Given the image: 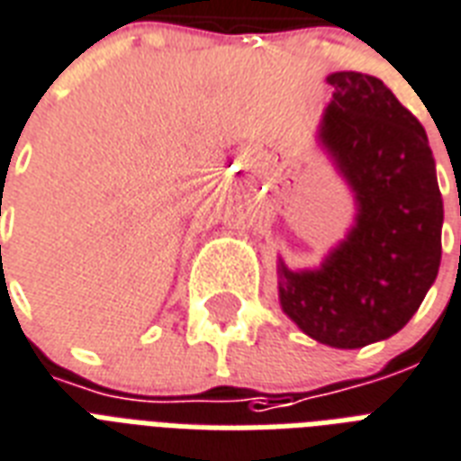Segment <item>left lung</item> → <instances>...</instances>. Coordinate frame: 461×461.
I'll list each match as a JSON object with an SVG mask.
<instances>
[{"instance_id":"1","label":"left lung","mask_w":461,"mask_h":461,"mask_svg":"<svg viewBox=\"0 0 461 461\" xmlns=\"http://www.w3.org/2000/svg\"><path fill=\"white\" fill-rule=\"evenodd\" d=\"M327 84L320 141L358 212L320 269L279 262V301L320 344L363 348L397 334L433 286L442 197L426 130L380 78L334 71Z\"/></svg>"}]
</instances>
